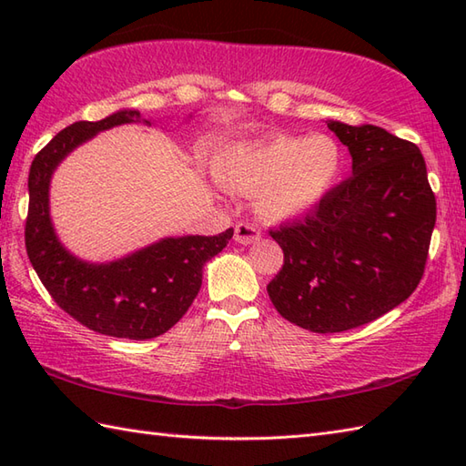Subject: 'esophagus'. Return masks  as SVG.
<instances>
[{"label":"esophagus","mask_w":466,"mask_h":466,"mask_svg":"<svg viewBox=\"0 0 466 466\" xmlns=\"http://www.w3.org/2000/svg\"><path fill=\"white\" fill-rule=\"evenodd\" d=\"M260 230L250 222H238L234 228V240L238 244H254L260 240Z\"/></svg>","instance_id":"obj_1"}]
</instances>
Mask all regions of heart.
Returning <instances> with one entry per match:
<instances>
[{
  "label": "heart",
  "instance_id": "obj_1",
  "mask_svg": "<svg viewBox=\"0 0 466 466\" xmlns=\"http://www.w3.org/2000/svg\"><path fill=\"white\" fill-rule=\"evenodd\" d=\"M340 172V150L329 136H272L236 146L216 162V176L234 192L254 194L264 220L282 222L319 204Z\"/></svg>",
  "mask_w": 466,
  "mask_h": 466
}]
</instances>
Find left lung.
<instances>
[{
  "label": "left lung",
  "mask_w": 466,
  "mask_h": 466,
  "mask_svg": "<svg viewBox=\"0 0 466 466\" xmlns=\"http://www.w3.org/2000/svg\"><path fill=\"white\" fill-rule=\"evenodd\" d=\"M352 176L304 216L270 230L284 264L266 286L274 309L310 332H342L404 302L427 264L437 200L412 142L379 126L329 120Z\"/></svg>",
  "instance_id": "left-lung-1"
}]
</instances>
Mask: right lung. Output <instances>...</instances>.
<instances>
[{"label": "right lung", "instance_id": "right-lung-1", "mask_svg": "<svg viewBox=\"0 0 466 466\" xmlns=\"http://www.w3.org/2000/svg\"><path fill=\"white\" fill-rule=\"evenodd\" d=\"M132 122L152 126L137 110H120L100 122L67 126L37 152L27 177L25 250L49 296L72 319L106 336L147 340L170 330L187 312L200 292L204 264L226 248L234 230L164 238L107 264H90L64 248L49 218L54 170L97 132Z\"/></svg>", "mask_w": 466, "mask_h": 466}]
</instances>
